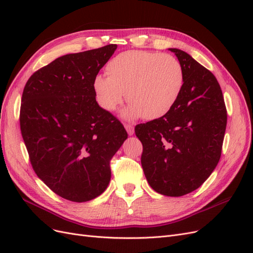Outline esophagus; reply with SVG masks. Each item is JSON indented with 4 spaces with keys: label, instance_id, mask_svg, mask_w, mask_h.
Returning a JSON list of instances; mask_svg holds the SVG:
<instances>
[{
    "label": "esophagus",
    "instance_id": "34e87169",
    "mask_svg": "<svg viewBox=\"0 0 253 253\" xmlns=\"http://www.w3.org/2000/svg\"><path fill=\"white\" fill-rule=\"evenodd\" d=\"M125 127L129 136L134 134V126L132 124H125Z\"/></svg>",
    "mask_w": 253,
    "mask_h": 253
}]
</instances>
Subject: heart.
Returning <instances> with one entry per match:
<instances>
[{"mask_svg":"<svg viewBox=\"0 0 253 253\" xmlns=\"http://www.w3.org/2000/svg\"><path fill=\"white\" fill-rule=\"evenodd\" d=\"M108 76L97 75L93 89L101 108L118 109L125 99L131 103L126 118L157 119L177 102L185 83L181 63L171 55L148 50H128L106 65Z\"/></svg>","mask_w":253,"mask_h":253,"instance_id":"heart-1","label":"heart"}]
</instances>
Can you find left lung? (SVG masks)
I'll return each mask as SVG.
<instances>
[{
    "label": "left lung",
    "instance_id": "8db88e82",
    "mask_svg": "<svg viewBox=\"0 0 253 253\" xmlns=\"http://www.w3.org/2000/svg\"><path fill=\"white\" fill-rule=\"evenodd\" d=\"M170 50L185 74L181 94L169 113L137 125L135 134L149 185L163 195L182 196L200 188L217 166L227 110L215 76L186 51Z\"/></svg>",
    "mask_w": 253,
    "mask_h": 253
}]
</instances>
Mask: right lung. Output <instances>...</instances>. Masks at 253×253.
Here are the masks:
<instances>
[{
	"label": "right lung",
	"instance_id": "obj_1",
	"mask_svg": "<svg viewBox=\"0 0 253 253\" xmlns=\"http://www.w3.org/2000/svg\"><path fill=\"white\" fill-rule=\"evenodd\" d=\"M116 44L52 61L35 72L22 95L20 127L30 164L52 192L83 203L111 180V159L127 138L121 122L96 101L93 80Z\"/></svg>",
	"mask_w": 253,
	"mask_h": 253
}]
</instances>
